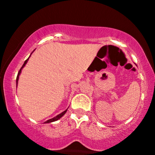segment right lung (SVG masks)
I'll list each match as a JSON object with an SVG mask.
<instances>
[{
  "label": "right lung",
  "instance_id": "obj_1",
  "mask_svg": "<svg viewBox=\"0 0 155 155\" xmlns=\"http://www.w3.org/2000/svg\"><path fill=\"white\" fill-rule=\"evenodd\" d=\"M30 58V57H29ZM29 58H28V59H27L25 61V63H24V64H23L22 65V68H20V70H19V71L18 72V74H17V83H18V79H19V74H20V73H21V71H22V68L25 66V64L27 63V62H28V59H29ZM67 110L68 109H66L65 110V111H64L63 112H62L61 114H58V116H56L55 117H54V118H52V119H50V120H47V121H46L45 122H44V123H49V122H54V121H57V120H59V119H60L63 116L64 114H65V113H66V111H67Z\"/></svg>",
  "mask_w": 155,
  "mask_h": 155
}]
</instances>
